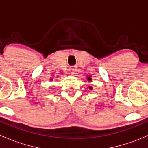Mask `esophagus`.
<instances>
[{"label":"esophagus","mask_w":148,"mask_h":148,"mask_svg":"<svg viewBox=\"0 0 148 148\" xmlns=\"http://www.w3.org/2000/svg\"><path fill=\"white\" fill-rule=\"evenodd\" d=\"M77 74H78V71H77V69H73L72 71H71V75L76 76Z\"/></svg>","instance_id":"1"}]
</instances>
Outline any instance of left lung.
I'll list each match as a JSON object with an SVG mask.
<instances>
[{
  "label": "left lung",
  "instance_id": "8db88e82",
  "mask_svg": "<svg viewBox=\"0 0 148 148\" xmlns=\"http://www.w3.org/2000/svg\"><path fill=\"white\" fill-rule=\"evenodd\" d=\"M87 80H88V81H89V82L92 81V78H91V77H87ZM89 89H91V90H92V86H89Z\"/></svg>",
  "mask_w": 148,
  "mask_h": 148
}]
</instances>
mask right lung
Listing matches in <instances>:
<instances>
[{
	"label": "right lung",
	"instance_id": "add662e5",
	"mask_svg": "<svg viewBox=\"0 0 148 148\" xmlns=\"http://www.w3.org/2000/svg\"><path fill=\"white\" fill-rule=\"evenodd\" d=\"M51 81H52V80H53V79H51Z\"/></svg>",
	"mask_w": 148,
	"mask_h": 148
}]
</instances>
